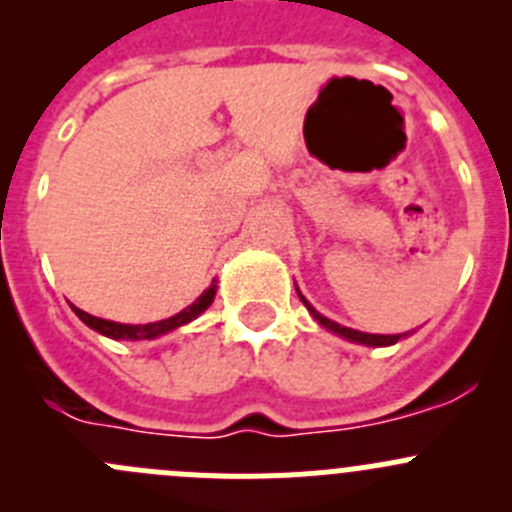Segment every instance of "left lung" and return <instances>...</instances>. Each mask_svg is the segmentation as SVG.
<instances>
[{"label": "left lung", "instance_id": "1", "mask_svg": "<svg viewBox=\"0 0 512 512\" xmlns=\"http://www.w3.org/2000/svg\"><path fill=\"white\" fill-rule=\"evenodd\" d=\"M297 292H299V289H297ZM299 299H302V302H304V307L309 309V314H312V317L317 319V322L322 324V327H327L329 332L339 334V337L349 339V342H356V344H366V347H389V344H396V342H399L401 337H404V334H366V332H356V329L342 327V324L332 322V319H327V317H324V314H319L317 309H314L312 304H309L307 299L302 297V292H299Z\"/></svg>", "mask_w": 512, "mask_h": 512}]
</instances>
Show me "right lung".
<instances>
[{
	"instance_id": "add662e5",
	"label": "right lung",
	"mask_w": 512,
	"mask_h": 512,
	"mask_svg": "<svg viewBox=\"0 0 512 512\" xmlns=\"http://www.w3.org/2000/svg\"><path fill=\"white\" fill-rule=\"evenodd\" d=\"M215 299V285H210L205 289L203 294H200L198 299H195L190 307H185L183 312H178L175 317H168V319H160V322H151V324H118V322H108V319H98L94 314L84 312V309L74 307L76 317L81 319L84 324H89L91 329H96L98 334H103V337H111V339H131V342H136V339H156L160 334L165 332H173V329L183 327V324L193 322L198 314H203L205 309L213 304Z\"/></svg>"
}]
</instances>
